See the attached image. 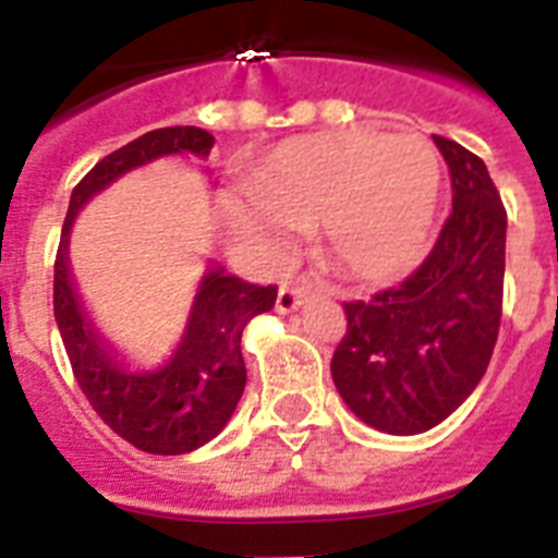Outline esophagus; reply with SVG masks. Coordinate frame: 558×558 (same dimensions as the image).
<instances>
[{"mask_svg":"<svg viewBox=\"0 0 558 558\" xmlns=\"http://www.w3.org/2000/svg\"><path fill=\"white\" fill-rule=\"evenodd\" d=\"M310 295H313V283H306V280H301V283H280L278 304L275 306H278V313H292Z\"/></svg>","mask_w":558,"mask_h":558,"instance_id":"esophagus-1","label":"esophagus"}]
</instances>
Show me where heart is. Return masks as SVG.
<instances>
[{
  "label": "heart",
  "mask_w": 558,
  "mask_h": 558,
  "mask_svg": "<svg viewBox=\"0 0 558 558\" xmlns=\"http://www.w3.org/2000/svg\"><path fill=\"white\" fill-rule=\"evenodd\" d=\"M442 191V159L423 135L339 130L289 138L245 179L234 222L252 243L280 248L318 222L324 257L350 278L390 280L414 269Z\"/></svg>",
  "instance_id": "1"
}]
</instances>
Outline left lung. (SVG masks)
I'll return each instance as SVG.
<instances>
[{"label":"left lung","mask_w":558,"mask_h":558,"mask_svg":"<svg viewBox=\"0 0 558 558\" xmlns=\"http://www.w3.org/2000/svg\"><path fill=\"white\" fill-rule=\"evenodd\" d=\"M451 177V214L420 269L371 301H348L330 371L371 428L420 434L484 379L504 304L507 210L475 153L434 135Z\"/></svg>","instance_id":"8db88e82"}]
</instances>
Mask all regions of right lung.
<instances>
[{
	"instance_id": "right-lung-1",
	"label": "right lung",
	"mask_w": 558,
	"mask_h": 558,
	"mask_svg": "<svg viewBox=\"0 0 558 558\" xmlns=\"http://www.w3.org/2000/svg\"><path fill=\"white\" fill-rule=\"evenodd\" d=\"M214 135L199 126H165L109 153L77 182L54 260V318L74 379L104 423L150 454H185L214 440L234 414L245 388L240 339L254 315L269 313L278 287H254L210 266L193 301L177 353L159 371H130L107 348L83 313L69 271V231L77 210L118 177L161 156L191 153L205 159Z\"/></svg>"
}]
</instances>
